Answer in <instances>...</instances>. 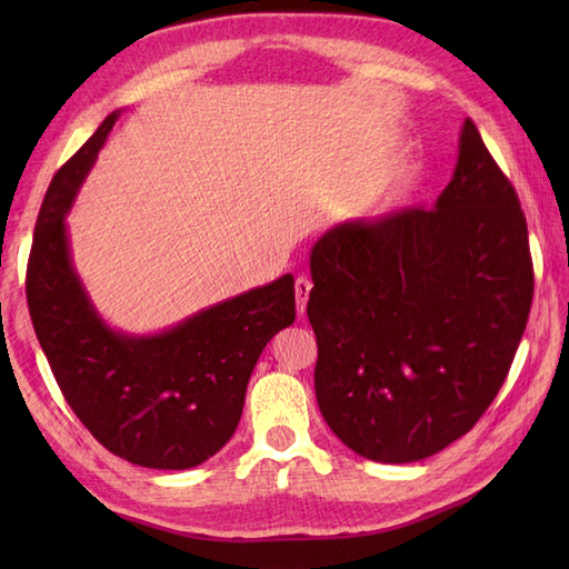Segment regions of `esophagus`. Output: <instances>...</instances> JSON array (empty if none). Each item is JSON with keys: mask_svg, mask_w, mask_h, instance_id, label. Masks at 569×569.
<instances>
[{"mask_svg": "<svg viewBox=\"0 0 569 569\" xmlns=\"http://www.w3.org/2000/svg\"><path fill=\"white\" fill-rule=\"evenodd\" d=\"M311 280L308 278H297V282H295V295H297V311H299V316H303L306 313V303H308V295H311Z\"/></svg>", "mask_w": 569, "mask_h": 569, "instance_id": "esophagus-1", "label": "esophagus"}]
</instances>
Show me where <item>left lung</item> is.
Returning a JSON list of instances; mask_svg holds the SVG:
<instances>
[{"label":"left lung","instance_id":"left-lung-1","mask_svg":"<svg viewBox=\"0 0 569 569\" xmlns=\"http://www.w3.org/2000/svg\"><path fill=\"white\" fill-rule=\"evenodd\" d=\"M311 274L316 399L332 432L377 462L468 435L506 382L533 297L518 192L472 120L435 209L341 222L316 242Z\"/></svg>","mask_w":569,"mask_h":569}]
</instances>
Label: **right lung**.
Listing matches in <instances>:
<instances>
[{
  "label": "right lung",
  "instance_id": "obj_1",
  "mask_svg": "<svg viewBox=\"0 0 569 569\" xmlns=\"http://www.w3.org/2000/svg\"><path fill=\"white\" fill-rule=\"evenodd\" d=\"M116 118L51 178L28 258V311L63 399L92 437L142 468L187 470L234 435L258 356L297 318L295 278L282 274L161 335L111 330L84 295L63 218Z\"/></svg>",
  "mask_w": 569,
  "mask_h": 569
}]
</instances>
